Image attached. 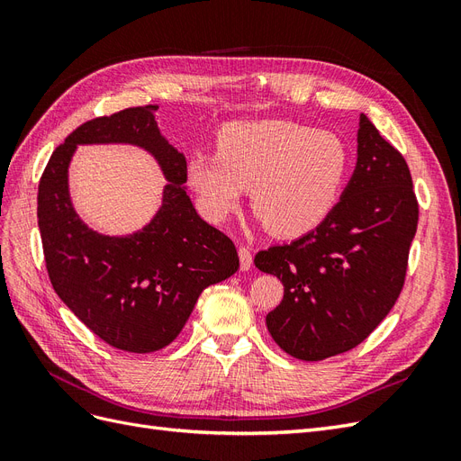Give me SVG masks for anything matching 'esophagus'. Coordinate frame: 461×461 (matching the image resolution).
I'll return each instance as SVG.
<instances>
[{"label": "esophagus", "instance_id": "esophagus-1", "mask_svg": "<svg viewBox=\"0 0 461 461\" xmlns=\"http://www.w3.org/2000/svg\"><path fill=\"white\" fill-rule=\"evenodd\" d=\"M239 258H240V269L249 271V267H252V263H254V256H252V252H249V248L240 246L239 248Z\"/></svg>", "mask_w": 461, "mask_h": 461}]
</instances>
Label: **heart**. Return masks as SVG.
I'll use <instances>...</instances> for the list:
<instances>
[{"label": "heart", "mask_w": 461, "mask_h": 461, "mask_svg": "<svg viewBox=\"0 0 461 461\" xmlns=\"http://www.w3.org/2000/svg\"><path fill=\"white\" fill-rule=\"evenodd\" d=\"M348 167L350 151L339 134L263 119L227 124L217 151H198L188 161V183L207 219L230 217L249 188L265 227L276 236H302L337 205Z\"/></svg>", "instance_id": "heart-1"}]
</instances>
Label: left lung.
Instances as JSON below:
<instances>
[{"label": "left lung", "instance_id": "8db88e82", "mask_svg": "<svg viewBox=\"0 0 461 461\" xmlns=\"http://www.w3.org/2000/svg\"><path fill=\"white\" fill-rule=\"evenodd\" d=\"M417 219L406 159L361 113L356 169L340 202L317 229L254 259L285 286L265 317L273 340L303 361L364 342L400 296Z\"/></svg>", "mask_w": 461, "mask_h": 461}]
</instances>
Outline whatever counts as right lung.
<instances>
[{
    "label": "right lung",
    "instance_id": "1",
    "mask_svg": "<svg viewBox=\"0 0 461 461\" xmlns=\"http://www.w3.org/2000/svg\"><path fill=\"white\" fill-rule=\"evenodd\" d=\"M156 111L129 107L80 124L55 148L38 186V227L53 290L104 342L132 354L171 344L202 292L240 265L229 236L194 209L185 188L186 158L161 136ZM85 143H132L157 158L167 185L160 212L144 230L105 237L76 215L68 165Z\"/></svg>",
    "mask_w": 461,
    "mask_h": 461
}]
</instances>
